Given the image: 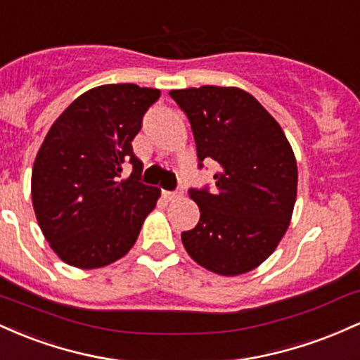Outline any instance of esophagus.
<instances>
[{
    "label": "esophagus",
    "instance_id": "34e87169",
    "mask_svg": "<svg viewBox=\"0 0 360 360\" xmlns=\"http://www.w3.org/2000/svg\"><path fill=\"white\" fill-rule=\"evenodd\" d=\"M163 195H165V199H168V200L179 199V197L181 195V191L180 188L179 191H163Z\"/></svg>",
    "mask_w": 360,
    "mask_h": 360
}]
</instances>
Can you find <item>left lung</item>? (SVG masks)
I'll return each mask as SVG.
<instances>
[{"instance_id":"obj_1","label":"left lung","mask_w":360,"mask_h":360,"mask_svg":"<svg viewBox=\"0 0 360 360\" xmlns=\"http://www.w3.org/2000/svg\"><path fill=\"white\" fill-rule=\"evenodd\" d=\"M187 115L199 168L214 160L216 187L191 188L200 219L181 233L197 264L219 276L250 272L288 231L297 192V165L284 131L240 88L205 84L169 91Z\"/></svg>"}]
</instances>
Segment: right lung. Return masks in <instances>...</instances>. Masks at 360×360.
Instances as JSON below:
<instances>
[{"label": "right lung", "mask_w": 360, "mask_h": 360, "mask_svg": "<svg viewBox=\"0 0 360 360\" xmlns=\"http://www.w3.org/2000/svg\"><path fill=\"white\" fill-rule=\"evenodd\" d=\"M160 90L103 84L88 90L58 117L32 172V202L51 248L78 269H98L124 257L155 209L160 188L141 181L143 163L132 139ZM127 164L131 175L122 180Z\"/></svg>", "instance_id": "1"}]
</instances>
